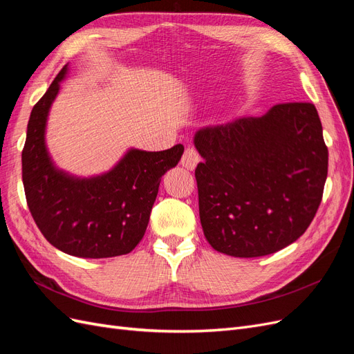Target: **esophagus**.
<instances>
[{
    "instance_id": "1",
    "label": "esophagus",
    "mask_w": 354,
    "mask_h": 354,
    "mask_svg": "<svg viewBox=\"0 0 354 354\" xmlns=\"http://www.w3.org/2000/svg\"><path fill=\"white\" fill-rule=\"evenodd\" d=\"M199 160H201V156L196 152V149L187 147L185 153H183V158H181V165H183L187 169H190V171H194L196 168Z\"/></svg>"
}]
</instances>
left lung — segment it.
Wrapping results in <instances>:
<instances>
[{
    "mask_svg": "<svg viewBox=\"0 0 354 354\" xmlns=\"http://www.w3.org/2000/svg\"><path fill=\"white\" fill-rule=\"evenodd\" d=\"M195 169L199 217L214 250L241 259L295 242L315 218L328 147L313 103H281L263 116L203 127Z\"/></svg>",
    "mask_w": 354,
    "mask_h": 354,
    "instance_id": "1",
    "label": "left lung"
}]
</instances>
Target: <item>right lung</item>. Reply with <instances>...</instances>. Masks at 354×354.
Returning a JSON list of instances; mask_svg holds the SVG:
<instances>
[{
	"instance_id": "add662e5",
	"label": "right lung",
	"mask_w": 354,
	"mask_h": 354,
	"mask_svg": "<svg viewBox=\"0 0 354 354\" xmlns=\"http://www.w3.org/2000/svg\"><path fill=\"white\" fill-rule=\"evenodd\" d=\"M57 73L30 112L22 152V178L29 211L44 238L81 259L131 252L145 236L162 177L178 164L183 145L167 151L130 149L111 171L80 178L53 164L46 146L47 116L65 80Z\"/></svg>"
}]
</instances>
